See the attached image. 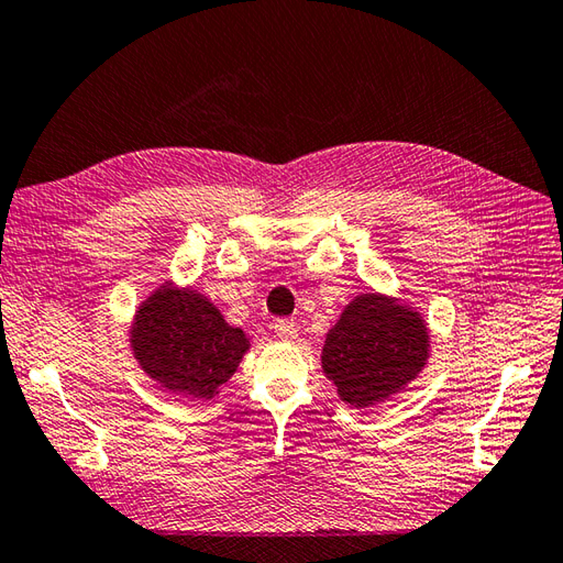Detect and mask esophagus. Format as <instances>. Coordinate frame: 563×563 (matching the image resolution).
I'll return each instance as SVG.
<instances>
[{"label": "esophagus", "instance_id": "34e87169", "mask_svg": "<svg viewBox=\"0 0 563 563\" xmlns=\"http://www.w3.org/2000/svg\"><path fill=\"white\" fill-rule=\"evenodd\" d=\"M273 329L283 338V341H295L297 338V323L292 319H278L273 323Z\"/></svg>", "mask_w": 563, "mask_h": 563}]
</instances>
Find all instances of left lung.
<instances>
[{
	"mask_svg": "<svg viewBox=\"0 0 563 563\" xmlns=\"http://www.w3.org/2000/svg\"><path fill=\"white\" fill-rule=\"evenodd\" d=\"M429 331L420 311L384 295H360L350 302L321 352L323 374L352 408L388 400L422 372Z\"/></svg>",
	"mask_w": 563,
	"mask_h": 563,
	"instance_id": "8db88e82",
	"label": "left lung"
}]
</instances>
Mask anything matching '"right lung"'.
I'll use <instances>...</instances> for the list:
<instances>
[{
    "label": "right lung",
    "instance_id": "add662e5",
    "mask_svg": "<svg viewBox=\"0 0 563 563\" xmlns=\"http://www.w3.org/2000/svg\"><path fill=\"white\" fill-rule=\"evenodd\" d=\"M132 347L141 369L169 394L208 400L238 372L250 338L203 295L161 285L136 311Z\"/></svg>",
    "mask_w": 563,
    "mask_h": 563
}]
</instances>
